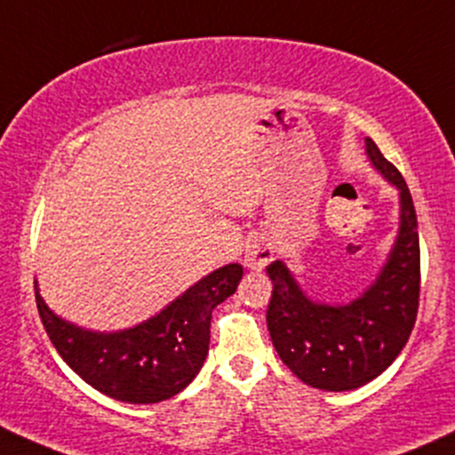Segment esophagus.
<instances>
[{
  "label": "esophagus",
  "mask_w": 455,
  "mask_h": 455,
  "mask_svg": "<svg viewBox=\"0 0 455 455\" xmlns=\"http://www.w3.org/2000/svg\"><path fill=\"white\" fill-rule=\"evenodd\" d=\"M272 259H275V246L266 237H259V240H255L246 248V259H243V264L252 267V270H261Z\"/></svg>",
  "instance_id": "obj_1"
}]
</instances>
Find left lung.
Here are the masks:
<instances>
[{"mask_svg": "<svg viewBox=\"0 0 455 455\" xmlns=\"http://www.w3.org/2000/svg\"><path fill=\"white\" fill-rule=\"evenodd\" d=\"M372 165L401 191V227L379 279L351 305H323L300 291L283 261L272 281L266 323L283 364L312 388L353 390L388 368L408 342L419 314L420 248L417 212L403 176L366 140Z\"/></svg>", "mask_w": 455, "mask_h": 455, "instance_id": "1", "label": "left lung"}]
</instances>
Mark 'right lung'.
Here are the masks:
<instances>
[{
	"instance_id": "obj_1",
	"label": "right lung",
	"mask_w": 455,
	"mask_h": 455,
	"mask_svg": "<svg viewBox=\"0 0 455 455\" xmlns=\"http://www.w3.org/2000/svg\"><path fill=\"white\" fill-rule=\"evenodd\" d=\"M243 270L228 264L200 279L140 327L93 333L65 323L43 303L36 307L60 357L89 386L126 403H159L179 395L198 375L209 353L212 312L235 291Z\"/></svg>"
}]
</instances>
